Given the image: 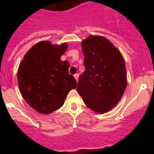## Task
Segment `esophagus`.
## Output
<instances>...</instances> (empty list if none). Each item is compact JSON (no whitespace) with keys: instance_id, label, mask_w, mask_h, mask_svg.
<instances>
[{"instance_id":"1","label":"esophagus","mask_w":154,"mask_h":154,"mask_svg":"<svg viewBox=\"0 0 154 154\" xmlns=\"http://www.w3.org/2000/svg\"><path fill=\"white\" fill-rule=\"evenodd\" d=\"M74 77H75V80H76V82H78V80H79V74H75V75H74Z\"/></svg>"}]
</instances>
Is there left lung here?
<instances>
[{
    "label": "left lung",
    "instance_id": "left-lung-1",
    "mask_svg": "<svg viewBox=\"0 0 154 154\" xmlns=\"http://www.w3.org/2000/svg\"><path fill=\"white\" fill-rule=\"evenodd\" d=\"M85 70L79 76L77 92L89 109L103 114L121 100L127 85L124 59L118 48L102 36L82 42Z\"/></svg>",
    "mask_w": 154,
    "mask_h": 154
}]
</instances>
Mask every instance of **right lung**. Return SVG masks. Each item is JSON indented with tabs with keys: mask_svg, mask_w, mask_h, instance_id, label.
<instances>
[{
	"mask_svg": "<svg viewBox=\"0 0 154 154\" xmlns=\"http://www.w3.org/2000/svg\"><path fill=\"white\" fill-rule=\"evenodd\" d=\"M67 47L66 43L39 42L19 65L17 78L21 94L39 113L48 115L60 109L69 91L77 87L75 78L69 74V62L60 60Z\"/></svg>",
	"mask_w": 154,
	"mask_h": 154,
	"instance_id": "add662e5",
	"label": "right lung"
}]
</instances>
